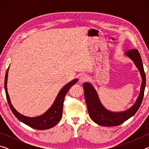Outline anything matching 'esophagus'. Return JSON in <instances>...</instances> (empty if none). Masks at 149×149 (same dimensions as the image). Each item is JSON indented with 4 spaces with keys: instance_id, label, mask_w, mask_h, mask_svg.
<instances>
[{
    "instance_id": "34e87169",
    "label": "esophagus",
    "mask_w": 149,
    "mask_h": 149,
    "mask_svg": "<svg viewBox=\"0 0 149 149\" xmlns=\"http://www.w3.org/2000/svg\"><path fill=\"white\" fill-rule=\"evenodd\" d=\"M87 79H88V77L86 75H81L80 77L79 78V84H83V83L87 81Z\"/></svg>"
}]
</instances>
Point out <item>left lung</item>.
Returning a JSON list of instances; mask_svg holds the SVG:
<instances>
[{"label": "left lung", "mask_w": 149, "mask_h": 149, "mask_svg": "<svg viewBox=\"0 0 149 149\" xmlns=\"http://www.w3.org/2000/svg\"><path fill=\"white\" fill-rule=\"evenodd\" d=\"M125 55L134 63L142 79L139 95L132 107L122 112H112L108 110L100 100L97 91L94 86L91 83L87 82L83 84L89 115L93 122L98 125L105 127L120 125L135 115L142 102L146 85V77L141 55L137 49L130 50L125 52Z\"/></svg>", "instance_id": "1"}]
</instances>
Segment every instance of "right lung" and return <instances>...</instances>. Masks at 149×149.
Masks as SVG:
<instances>
[{"label":"right lung","mask_w":149,"mask_h":149,"mask_svg":"<svg viewBox=\"0 0 149 149\" xmlns=\"http://www.w3.org/2000/svg\"><path fill=\"white\" fill-rule=\"evenodd\" d=\"M8 70L9 67L7 69L6 75H5L4 89L9 107L10 108L12 112L14 114L15 116L20 122H23L25 124H26L27 125H28L29 127L35 130H48L56 125L59 122V121L61 120V118L62 116L63 102L64 100L65 96L70 89V87L77 82V79H73L71 81L69 82L68 84L64 85L60 89L58 94L56 96V99L54 100L53 104H52L51 107L44 114L36 117H28L19 114L12 104L10 99L9 95L8 93V90H7V80H8Z\"/></svg>","instance_id":"1"}]
</instances>
